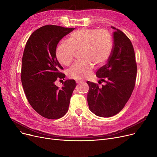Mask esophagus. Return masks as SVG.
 I'll list each match as a JSON object with an SVG mask.
<instances>
[{
	"label": "esophagus",
	"mask_w": 157,
	"mask_h": 157,
	"mask_svg": "<svg viewBox=\"0 0 157 157\" xmlns=\"http://www.w3.org/2000/svg\"><path fill=\"white\" fill-rule=\"evenodd\" d=\"M76 82L77 83H83L84 81L80 80V79H76Z\"/></svg>",
	"instance_id": "obj_1"
}]
</instances>
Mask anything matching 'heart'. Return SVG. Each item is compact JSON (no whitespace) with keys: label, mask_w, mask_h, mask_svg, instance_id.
I'll return each mask as SVG.
<instances>
[{"label":"heart","mask_w":157,"mask_h":157,"mask_svg":"<svg viewBox=\"0 0 157 157\" xmlns=\"http://www.w3.org/2000/svg\"><path fill=\"white\" fill-rule=\"evenodd\" d=\"M81 49L83 59L74 64L69 69V76L76 79L87 78L94 67L102 65L109 59L113 50V39L105 30L80 29L70 34L67 43L57 46L56 56L63 65L69 66L73 61L74 51Z\"/></svg>","instance_id":"obj_1"}]
</instances>
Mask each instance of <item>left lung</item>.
<instances>
[{
    "label": "left lung",
    "mask_w": 157,
    "mask_h": 157,
    "mask_svg": "<svg viewBox=\"0 0 157 157\" xmlns=\"http://www.w3.org/2000/svg\"><path fill=\"white\" fill-rule=\"evenodd\" d=\"M113 32L114 45L108 63L96 72L99 82L105 83L99 88L87 81L89 109L100 117H111L123 108L132 93L136 79L137 64L130 40L119 29Z\"/></svg>",
    "instance_id": "left-lung-1"
}]
</instances>
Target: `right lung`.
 <instances>
[{
	"mask_svg": "<svg viewBox=\"0 0 157 157\" xmlns=\"http://www.w3.org/2000/svg\"><path fill=\"white\" fill-rule=\"evenodd\" d=\"M74 29L56 25L40 27L31 34L23 52L21 79L24 92L32 108L48 119H59L67 113L76 86L74 79L65 80L61 88L55 83L65 76L56 59L57 44Z\"/></svg>",
	"mask_w": 157,
	"mask_h": 157,
	"instance_id": "1",
	"label": "right lung"
}]
</instances>
